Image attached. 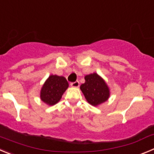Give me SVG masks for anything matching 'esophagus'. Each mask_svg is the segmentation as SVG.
I'll use <instances>...</instances> for the list:
<instances>
[{"label": "esophagus", "instance_id": "1", "mask_svg": "<svg viewBox=\"0 0 154 154\" xmlns=\"http://www.w3.org/2000/svg\"><path fill=\"white\" fill-rule=\"evenodd\" d=\"M70 86L72 87H78L80 86V83L78 81L73 82V83H70Z\"/></svg>", "mask_w": 154, "mask_h": 154}]
</instances>
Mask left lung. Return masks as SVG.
<instances>
[{"mask_svg":"<svg viewBox=\"0 0 154 154\" xmlns=\"http://www.w3.org/2000/svg\"><path fill=\"white\" fill-rule=\"evenodd\" d=\"M86 100L90 104L97 106L104 103L109 97V90L104 80L97 74L85 77V83L80 86Z\"/></svg>","mask_w":154,"mask_h":154,"instance_id":"1","label":"left lung"}]
</instances>
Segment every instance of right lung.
Here are the masks:
<instances>
[{
	"mask_svg": "<svg viewBox=\"0 0 154 154\" xmlns=\"http://www.w3.org/2000/svg\"><path fill=\"white\" fill-rule=\"evenodd\" d=\"M67 87L68 83L64 77L51 75L42 88L41 100L45 103L53 106L61 100Z\"/></svg>",
	"mask_w": 154,
	"mask_h": 154,
	"instance_id": "right-lung-1",
	"label": "right lung"
}]
</instances>
